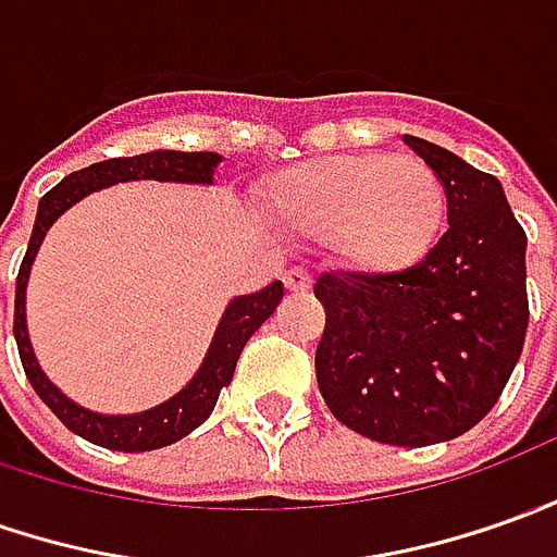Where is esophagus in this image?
I'll return each mask as SVG.
<instances>
[{
	"instance_id": "esophagus-1",
	"label": "esophagus",
	"mask_w": 557,
	"mask_h": 557,
	"mask_svg": "<svg viewBox=\"0 0 557 557\" xmlns=\"http://www.w3.org/2000/svg\"><path fill=\"white\" fill-rule=\"evenodd\" d=\"M283 283H286L289 293H305V289H310V274L305 268H293V271H286Z\"/></svg>"
}]
</instances>
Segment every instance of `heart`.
<instances>
[{"mask_svg": "<svg viewBox=\"0 0 557 557\" xmlns=\"http://www.w3.org/2000/svg\"><path fill=\"white\" fill-rule=\"evenodd\" d=\"M293 237L329 240L359 271L389 274L421 262L445 219V188L418 158L338 154L283 170L264 198Z\"/></svg>", "mask_w": 557, "mask_h": 557, "instance_id": "heart-1", "label": "heart"}]
</instances>
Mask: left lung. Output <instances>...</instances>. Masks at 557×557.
<instances>
[{
  "instance_id": "1",
  "label": "left lung",
  "mask_w": 557,
  "mask_h": 557,
  "mask_svg": "<svg viewBox=\"0 0 557 557\" xmlns=\"http://www.w3.org/2000/svg\"><path fill=\"white\" fill-rule=\"evenodd\" d=\"M445 185L448 231L396 274H323L317 384L329 411L384 445L463 436L497 406L528 332L524 249L497 176L403 136Z\"/></svg>"
}]
</instances>
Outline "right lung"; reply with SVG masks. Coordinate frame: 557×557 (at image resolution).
<instances>
[{"label":"right lung","instance_id":"1","mask_svg":"<svg viewBox=\"0 0 557 557\" xmlns=\"http://www.w3.org/2000/svg\"><path fill=\"white\" fill-rule=\"evenodd\" d=\"M219 164H222V154H215V151L158 149L146 151V154H134V158H112V161H100V164H90L85 170H75L39 200L33 237H29V247H26L24 262H21V271H17L14 342H17L21 362H24V372L33 389L39 393L41 403L51 408L57 418L63 421V426H70L75 436L88 438V442L103 445V448H112V451H154V448L173 445V442L188 436L191 430H198L200 423L213 414L222 387L231 384L234 366L240 359L244 344L277 310L280 298H283V283L274 280L271 286H264L259 293L231 298L219 326H215L213 342H210V350L200 362V369L176 396H170L168 403L149 408V411H136V414H97L90 408L72 403L63 389L48 381V374L41 372L39 359H36L33 344H29V332H26V283H29V268L36 262V252H39L45 234L60 215L70 210L72 203L88 198L90 191H100V188L119 183H134V180L213 185Z\"/></svg>","mask_w":557,"mask_h":557}]
</instances>
